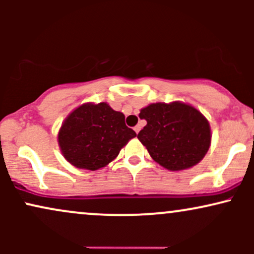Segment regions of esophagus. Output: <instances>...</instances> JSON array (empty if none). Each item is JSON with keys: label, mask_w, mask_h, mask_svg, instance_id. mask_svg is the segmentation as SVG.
Returning <instances> with one entry per match:
<instances>
[{"label": "esophagus", "mask_w": 254, "mask_h": 254, "mask_svg": "<svg viewBox=\"0 0 254 254\" xmlns=\"http://www.w3.org/2000/svg\"><path fill=\"white\" fill-rule=\"evenodd\" d=\"M133 130H135V132H136V133H138V132H139V130H141V127H139V125H136V127H133Z\"/></svg>", "instance_id": "esophagus-1"}]
</instances>
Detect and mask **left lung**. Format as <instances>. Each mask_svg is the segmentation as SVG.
Listing matches in <instances>:
<instances>
[{
    "label": "left lung",
    "instance_id": "8db88e82",
    "mask_svg": "<svg viewBox=\"0 0 254 254\" xmlns=\"http://www.w3.org/2000/svg\"><path fill=\"white\" fill-rule=\"evenodd\" d=\"M139 118L145 119L147 125L137 138L166 170H189L202 161L210 148V124L190 104H149L139 111Z\"/></svg>",
    "mask_w": 254,
    "mask_h": 254
}]
</instances>
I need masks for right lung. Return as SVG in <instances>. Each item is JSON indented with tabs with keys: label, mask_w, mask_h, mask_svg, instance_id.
Returning <instances> with one entry per match:
<instances>
[{
	"label": "right lung",
	"mask_w": 254,
	"mask_h": 254,
	"mask_svg": "<svg viewBox=\"0 0 254 254\" xmlns=\"http://www.w3.org/2000/svg\"><path fill=\"white\" fill-rule=\"evenodd\" d=\"M136 132L125 116L107 103H84L72 110L58 131L64 159L80 170L98 171L112 162Z\"/></svg>",
	"instance_id": "right-lung-1"
}]
</instances>
